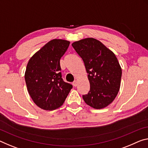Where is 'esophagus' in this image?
I'll list each match as a JSON object with an SVG mask.
<instances>
[{"label": "esophagus", "instance_id": "esophagus-1", "mask_svg": "<svg viewBox=\"0 0 148 148\" xmlns=\"http://www.w3.org/2000/svg\"><path fill=\"white\" fill-rule=\"evenodd\" d=\"M72 85H73L74 87H76L77 85H78V84H77V81L76 80L74 81L73 82H72Z\"/></svg>", "mask_w": 148, "mask_h": 148}]
</instances>
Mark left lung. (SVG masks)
<instances>
[{"label": "left lung", "mask_w": 148, "mask_h": 148, "mask_svg": "<svg viewBox=\"0 0 148 148\" xmlns=\"http://www.w3.org/2000/svg\"><path fill=\"white\" fill-rule=\"evenodd\" d=\"M83 60L90 89L82 97L86 104L100 109L113 101L120 89L122 70L114 54L101 42L86 38L72 44Z\"/></svg>", "instance_id": "8db88e82"}]
</instances>
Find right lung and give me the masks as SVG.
I'll use <instances>...</instances> for the list:
<instances>
[{
	"mask_svg": "<svg viewBox=\"0 0 148 148\" xmlns=\"http://www.w3.org/2000/svg\"><path fill=\"white\" fill-rule=\"evenodd\" d=\"M70 42L53 39L34 54L27 63L25 80L27 91L37 106L52 111L64 103L72 84L62 78L60 60Z\"/></svg>",
	"mask_w": 148,
	"mask_h": 148,
	"instance_id": "obj_1",
	"label": "right lung"
}]
</instances>
